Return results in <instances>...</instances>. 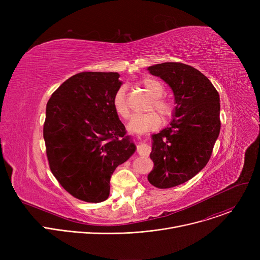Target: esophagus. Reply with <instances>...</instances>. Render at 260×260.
<instances>
[{
	"label": "esophagus",
	"mask_w": 260,
	"mask_h": 260,
	"mask_svg": "<svg viewBox=\"0 0 260 260\" xmlns=\"http://www.w3.org/2000/svg\"><path fill=\"white\" fill-rule=\"evenodd\" d=\"M137 152L141 156H147L151 152V145L140 141L137 145Z\"/></svg>",
	"instance_id": "obj_1"
}]
</instances>
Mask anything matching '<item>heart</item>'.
<instances>
[{"mask_svg":"<svg viewBox=\"0 0 260 260\" xmlns=\"http://www.w3.org/2000/svg\"><path fill=\"white\" fill-rule=\"evenodd\" d=\"M140 85L151 96V101L147 106V110L149 112L145 114H138L133 116L128 123V129L133 133L144 134L157 129L161 124V118L164 120L170 119L175 112V106L172 101L162 96L165 92V87L162 83L152 77H145L140 81ZM113 109L115 113L122 119H127L129 117V107L126 95V90L124 86L119 87L112 100ZM152 111H150V110ZM157 110L159 115L154 110Z\"/></svg>","mask_w":260,"mask_h":260,"instance_id":"heart-1","label":"heart"}]
</instances>
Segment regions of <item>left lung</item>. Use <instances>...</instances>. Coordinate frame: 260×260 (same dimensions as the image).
<instances>
[{
  "label": "left lung",
  "instance_id": "obj_1",
  "mask_svg": "<svg viewBox=\"0 0 260 260\" xmlns=\"http://www.w3.org/2000/svg\"><path fill=\"white\" fill-rule=\"evenodd\" d=\"M175 95L170 126L152 136L148 175L153 186L166 189L194 177L208 164L220 133V99L211 81L196 68L182 62H162L148 68Z\"/></svg>",
  "mask_w": 260,
  "mask_h": 260
}]
</instances>
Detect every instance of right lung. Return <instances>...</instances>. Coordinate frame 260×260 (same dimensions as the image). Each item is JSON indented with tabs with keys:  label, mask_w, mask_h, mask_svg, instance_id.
Masks as SVG:
<instances>
[{
	"label": "right lung",
	"mask_w": 260,
	"mask_h": 260,
	"mask_svg": "<svg viewBox=\"0 0 260 260\" xmlns=\"http://www.w3.org/2000/svg\"><path fill=\"white\" fill-rule=\"evenodd\" d=\"M119 74L81 72L66 80L46 106L43 127L49 168L71 196L101 203L115 169L136 150L112 100Z\"/></svg>",
	"instance_id": "add662e5"
}]
</instances>
